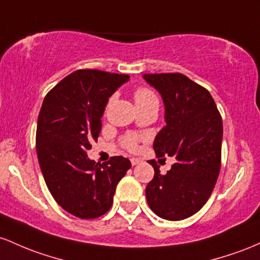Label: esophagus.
Instances as JSON below:
<instances>
[{
	"instance_id": "esophagus-1",
	"label": "esophagus",
	"mask_w": 260,
	"mask_h": 260,
	"mask_svg": "<svg viewBox=\"0 0 260 260\" xmlns=\"http://www.w3.org/2000/svg\"><path fill=\"white\" fill-rule=\"evenodd\" d=\"M130 161H131V165L136 166V165H139L140 162H141V159H139V158H131Z\"/></svg>"
}]
</instances>
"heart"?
<instances>
[{
  "label": "heart",
  "instance_id": "obj_1",
  "mask_svg": "<svg viewBox=\"0 0 260 260\" xmlns=\"http://www.w3.org/2000/svg\"><path fill=\"white\" fill-rule=\"evenodd\" d=\"M113 98H110L109 103L112 102ZM134 99H135L136 106H145V104L153 103V102H157L158 103V98H157L156 93H154L152 89L147 88V87H139V88L135 89L134 92ZM121 144L125 148H127L129 151H135L138 148L139 145V138L135 135H126L121 139Z\"/></svg>",
  "mask_w": 260,
  "mask_h": 260
}]
</instances>
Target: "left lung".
Returning a JSON list of instances; mask_svg holds the SVG:
<instances>
[{
	"label": "left lung",
	"mask_w": 260,
	"mask_h": 260,
	"mask_svg": "<svg viewBox=\"0 0 260 260\" xmlns=\"http://www.w3.org/2000/svg\"><path fill=\"white\" fill-rule=\"evenodd\" d=\"M161 93L166 125L153 142L156 156L177 159L166 174L154 159L153 179L146 186L148 206L171 221L197 214L209 200L221 168L222 118L210 92L185 75L145 74Z\"/></svg>",
	"instance_id": "obj_1"
}]
</instances>
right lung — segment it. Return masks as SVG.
Returning a JSON list of instances; mask_svg holds the SVG:
<instances>
[{
	"mask_svg": "<svg viewBox=\"0 0 260 260\" xmlns=\"http://www.w3.org/2000/svg\"><path fill=\"white\" fill-rule=\"evenodd\" d=\"M129 78L77 70L44 98L36 138L40 169L55 201L78 218H97L109 211L116 185L131 167L122 156L101 166L86 153L102 130L108 98Z\"/></svg>",
	"mask_w": 260,
	"mask_h": 260,
	"instance_id": "add662e5",
	"label": "right lung"
}]
</instances>
